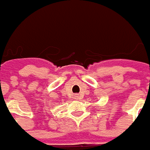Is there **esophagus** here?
Masks as SVG:
<instances>
[{
    "label": "esophagus",
    "mask_w": 150,
    "mask_h": 150,
    "mask_svg": "<svg viewBox=\"0 0 150 150\" xmlns=\"http://www.w3.org/2000/svg\"><path fill=\"white\" fill-rule=\"evenodd\" d=\"M75 99H79V98H80L79 97V95H75Z\"/></svg>",
    "instance_id": "obj_1"
}]
</instances>
